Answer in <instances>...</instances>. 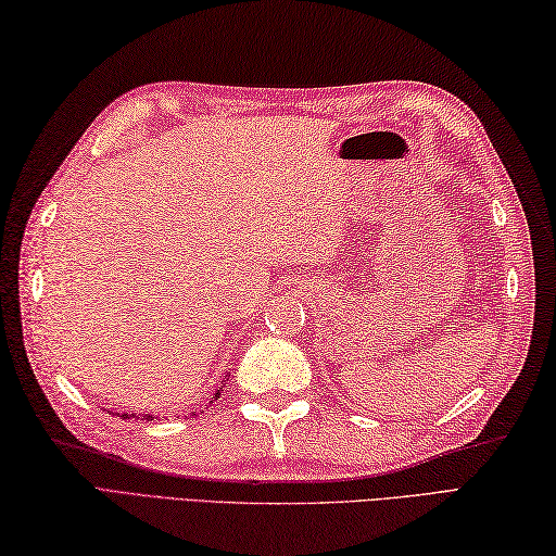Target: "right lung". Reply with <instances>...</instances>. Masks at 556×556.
I'll use <instances>...</instances> for the list:
<instances>
[{
    "mask_svg": "<svg viewBox=\"0 0 556 556\" xmlns=\"http://www.w3.org/2000/svg\"><path fill=\"white\" fill-rule=\"evenodd\" d=\"M222 392H224V389H222V387H219V389H217V392H215V396H212V399H217V396H219V394H222ZM131 416H134V413H131ZM193 416H195V413H193ZM122 418H124V416H122ZM148 418H152V416H148Z\"/></svg>",
    "mask_w": 556,
    "mask_h": 556,
    "instance_id": "add662e5",
    "label": "right lung"
}]
</instances>
